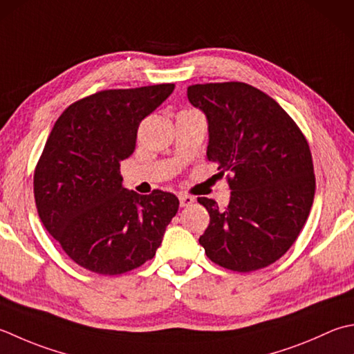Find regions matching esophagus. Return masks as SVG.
<instances>
[{
    "label": "esophagus",
    "instance_id": "esophagus-1",
    "mask_svg": "<svg viewBox=\"0 0 354 354\" xmlns=\"http://www.w3.org/2000/svg\"><path fill=\"white\" fill-rule=\"evenodd\" d=\"M178 198H179V204H181V207H189L195 203V198L190 195H184V193H181Z\"/></svg>",
    "mask_w": 354,
    "mask_h": 354
}]
</instances>
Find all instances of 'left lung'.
Instances as JSON below:
<instances>
[{"instance_id":"1","label":"left lung","mask_w":354,"mask_h":354,"mask_svg":"<svg viewBox=\"0 0 354 354\" xmlns=\"http://www.w3.org/2000/svg\"><path fill=\"white\" fill-rule=\"evenodd\" d=\"M209 121L207 158L227 175L224 209L198 198L210 214L199 244L214 264L248 273L287 253L313 205L316 179L306 136L286 110L245 82L187 88Z\"/></svg>"}]
</instances>
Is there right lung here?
<instances>
[{"label": "right lung", "mask_w": 354, "mask_h": 354, "mask_svg": "<svg viewBox=\"0 0 354 354\" xmlns=\"http://www.w3.org/2000/svg\"><path fill=\"white\" fill-rule=\"evenodd\" d=\"M175 84L101 90L71 104L55 122L33 173L39 219L76 264L116 276L155 256L179 207L169 192L122 187L121 161L141 121Z\"/></svg>", "instance_id": "add662e5"}]
</instances>
